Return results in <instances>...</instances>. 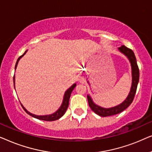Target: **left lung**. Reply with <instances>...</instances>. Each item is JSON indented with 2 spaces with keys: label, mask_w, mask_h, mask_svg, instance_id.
Returning a JSON list of instances; mask_svg holds the SVG:
<instances>
[{
  "label": "left lung",
  "mask_w": 152,
  "mask_h": 152,
  "mask_svg": "<svg viewBox=\"0 0 152 152\" xmlns=\"http://www.w3.org/2000/svg\"><path fill=\"white\" fill-rule=\"evenodd\" d=\"M118 50L120 53L124 54L128 58V59L129 60L131 66H132V87H131L129 93L126 98L121 104L111 108H103L95 104L93 102V99L90 95H87L89 107H90L93 112H95V113L99 116H102V117H107V116L115 115V114L121 113L122 111L125 110L132 103L133 100H134L135 94H136V92L137 86H138L139 82V69L138 66L137 65L136 59L134 52L132 51V50L124 46V45H122L121 47L118 48Z\"/></svg>",
  "instance_id": "8db88e82"
}]
</instances>
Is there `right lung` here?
Wrapping results in <instances>:
<instances>
[{"instance_id": "1", "label": "right lung", "mask_w": 152, "mask_h": 152, "mask_svg": "<svg viewBox=\"0 0 152 152\" xmlns=\"http://www.w3.org/2000/svg\"><path fill=\"white\" fill-rule=\"evenodd\" d=\"M27 51L28 50H26V52H25L23 55L20 56V57H19V58L17 59V61H16V66H15V70H16V67H17L18 61H19L20 59L23 57V56H24L25 54L27 53ZM14 88H15V76H14ZM75 86H76V84H73L68 89L67 91H66L65 93H64L63 102H62L61 107L59 108V109H58L57 111H55V113H53L52 114H50V115H34V114H32V113H31L30 112H29L28 110H27L26 108H25L22 105V104H21L23 109L25 110V111H26L27 113L29 114V115H31L33 118H37V119H39V120H44V121H54V120H57L58 119H59L61 117H62V116L64 115V113H66V110H67L68 107V104H69V99H70V95H71L72 91L75 88Z\"/></svg>"}]
</instances>
